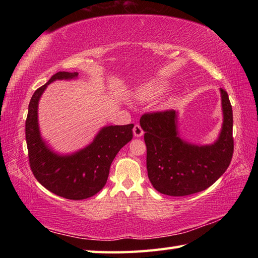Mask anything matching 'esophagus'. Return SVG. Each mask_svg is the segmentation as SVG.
Here are the masks:
<instances>
[{"label": "esophagus", "mask_w": 258, "mask_h": 258, "mask_svg": "<svg viewBox=\"0 0 258 258\" xmlns=\"http://www.w3.org/2000/svg\"><path fill=\"white\" fill-rule=\"evenodd\" d=\"M133 133H134V136H135V138H141V136L144 134V131L142 130L141 125L136 124V125L134 126V128H133Z\"/></svg>", "instance_id": "esophagus-1"}]
</instances>
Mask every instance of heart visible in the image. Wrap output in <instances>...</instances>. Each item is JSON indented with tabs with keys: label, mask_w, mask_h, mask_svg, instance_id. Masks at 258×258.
Returning <instances> with one entry per match:
<instances>
[{
	"label": "heart",
	"mask_w": 258,
	"mask_h": 258,
	"mask_svg": "<svg viewBox=\"0 0 258 258\" xmlns=\"http://www.w3.org/2000/svg\"><path fill=\"white\" fill-rule=\"evenodd\" d=\"M166 90V84L161 83V82H151L142 85V87L139 89L138 95L142 100H152L155 98Z\"/></svg>",
	"instance_id": "1"
}]
</instances>
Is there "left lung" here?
Listing matches in <instances>:
<instances>
[{"instance_id": "obj_1", "label": "left lung", "mask_w": 258, "mask_h": 258, "mask_svg": "<svg viewBox=\"0 0 258 258\" xmlns=\"http://www.w3.org/2000/svg\"><path fill=\"white\" fill-rule=\"evenodd\" d=\"M223 126L217 141L211 145H194L177 132V113L173 109L142 115L145 132L146 167L157 191L168 196L199 193L225 173L234 152L233 109L228 94L221 89Z\"/></svg>"}]
</instances>
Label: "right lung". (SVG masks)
<instances>
[{"instance_id":"add662e5","label":"right lung","mask_w":258,"mask_h":258,"mask_svg":"<svg viewBox=\"0 0 258 258\" xmlns=\"http://www.w3.org/2000/svg\"><path fill=\"white\" fill-rule=\"evenodd\" d=\"M79 73L57 72L34 92L25 122L30 167L46 189L64 199L80 201L98 193L106 184L109 167L122 147L133 138V124L103 127L85 149L71 155H58L42 140L37 123V105L46 86L56 80L78 78Z\"/></svg>"}]
</instances>
